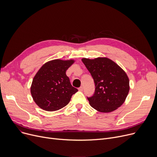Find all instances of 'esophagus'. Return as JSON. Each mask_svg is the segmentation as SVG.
Wrapping results in <instances>:
<instances>
[{
  "instance_id": "1",
  "label": "esophagus",
  "mask_w": 157,
  "mask_h": 157,
  "mask_svg": "<svg viewBox=\"0 0 157 157\" xmlns=\"http://www.w3.org/2000/svg\"><path fill=\"white\" fill-rule=\"evenodd\" d=\"M78 90H79V91H80V92H83V86H81V87H79L78 88Z\"/></svg>"
}]
</instances>
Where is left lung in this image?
Wrapping results in <instances>:
<instances>
[{
    "instance_id": "obj_1",
    "label": "left lung",
    "mask_w": 157,
    "mask_h": 157,
    "mask_svg": "<svg viewBox=\"0 0 157 157\" xmlns=\"http://www.w3.org/2000/svg\"><path fill=\"white\" fill-rule=\"evenodd\" d=\"M81 60L91 74L95 85L94 95L88 98L90 105L102 113H110L120 108L130 90L126 72L106 57L83 58Z\"/></svg>"
}]
</instances>
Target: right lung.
Listing matches in <instances>:
<instances>
[{"label": "right lung", "instance_id": "add662e5", "mask_svg": "<svg viewBox=\"0 0 157 157\" xmlns=\"http://www.w3.org/2000/svg\"><path fill=\"white\" fill-rule=\"evenodd\" d=\"M74 60L55 59L46 62L37 71L30 86L33 100L47 111L59 110L71 101L78 90L73 87L66 71Z\"/></svg>", "mask_w": 157, "mask_h": 157}]
</instances>
